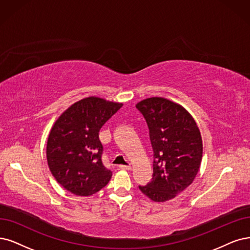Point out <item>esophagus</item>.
<instances>
[{
  "mask_svg": "<svg viewBox=\"0 0 250 250\" xmlns=\"http://www.w3.org/2000/svg\"><path fill=\"white\" fill-rule=\"evenodd\" d=\"M119 168L123 170H131V165H119Z\"/></svg>",
  "mask_w": 250,
  "mask_h": 250,
  "instance_id": "esophagus-1",
  "label": "esophagus"
}]
</instances>
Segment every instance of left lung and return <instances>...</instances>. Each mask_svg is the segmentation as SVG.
<instances>
[{
    "mask_svg": "<svg viewBox=\"0 0 250 250\" xmlns=\"http://www.w3.org/2000/svg\"><path fill=\"white\" fill-rule=\"evenodd\" d=\"M136 108L146 120L153 151L152 178L139 188L154 202L171 200L198 174L203 154L199 127L186 109L167 99H146Z\"/></svg>",
    "mask_w": 250,
    "mask_h": 250,
    "instance_id": "8db88e82",
    "label": "left lung"
}]
</instances>
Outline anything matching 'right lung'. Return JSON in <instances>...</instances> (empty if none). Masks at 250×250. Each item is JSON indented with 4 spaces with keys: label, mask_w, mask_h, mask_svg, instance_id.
I'll use <instances>...</instances> for the list:
<instances>
[{
    "label": "right lung",
    "mask_w": 250,
    "mask_h": 250,
    "mask_svg": "<svg viewBox=\"0 0 250 250\" xmlns=\"http://www.w3.org/2000/svg\"><path fill=\"white\" fill-rule=\"evenodd\" d=\"M123 104L89 97L59 117L47 141V162L57 181L76 196H90L109 182L112 172L102 163L99 132Z\"/></svg>",
    "instance_id": "1"
}]
</instances>
